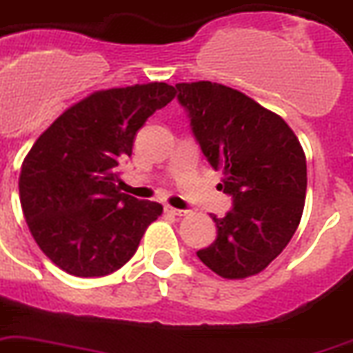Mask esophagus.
Wrapping results in <instances>:
<instances>
[{"label":"esophagus","instance_id":"1","mask_svg":"<svg viewBox=\"0 0 353 353\" xmlns=\"http://www.w3.org/2000/svg\"><path fill=\"white\" fill-rule=\"evenodd\" d=\"M165 210L168 212V214H172V216H186V214H188V212L186 210H179V208H174V206H167V208H165Z\"/></svg>","mask_w":353,"mask_h":353}]
</instances>
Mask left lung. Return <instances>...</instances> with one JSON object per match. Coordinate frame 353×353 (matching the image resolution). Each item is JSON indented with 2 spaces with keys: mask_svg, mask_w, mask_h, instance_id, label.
I'll list each match as a JSON object with an SVG mask.
<instances>
[{
  "mask_svg": "<svg viewBox=\"0 0 353 353\" xmlns=\"http://www.w3.org/2000/svg\"><path fill=\"white\" fill-rule=\"evenodd\" d=\"M194 136L219 185L232 196L225 217L212 216L217 239L197 257L225 279L257 276L285 250L306 197V157L285 119L219 83H177Z\"/></svg>",
  "mask_w": 353,
  "mask_h": 353,
  "instance_id": "1",
  "label": "left lung"
}]
</instances>
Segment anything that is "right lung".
I'll list each match as a JSON object with an SVG mask.
<instances>
[{
    "instance_id": "add662e5",
    "label": "right lung",
    "mask_w": 353,
    "mask_h": 353,
    "mask_svg": "<svg viewBox=\"0 0 353 353\" xmlns=\"http://www.w3.org/2000/svg\"><path fill=\"white\" fill-rule=\"evenodd\" d=\"M176 97L167 83L96 90L74 103L37 137L19 174V201L43 254L70 276L101 277L136 254L154 201L119 192L117 167L136 132Z\"/></svg>"
}]
</instances>
